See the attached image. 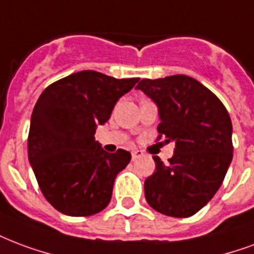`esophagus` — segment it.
<instances>
[{"label": "esophagus", "instance_id": "esophagus-1", "mask_svg": "<svg viewBox=\"0 0 254 254\" xmlns=\"http://www.w3.org/2000/svg\"><path fill=\"white\" fill-rule=\"evenodd\" d=\"M142 156H144V152L142 151H138V149H136V151L132 152L133 160H136V159H138V157H142Z\"/></svg>", "mask_w": 254, "mask_h": 254}]
</instances>
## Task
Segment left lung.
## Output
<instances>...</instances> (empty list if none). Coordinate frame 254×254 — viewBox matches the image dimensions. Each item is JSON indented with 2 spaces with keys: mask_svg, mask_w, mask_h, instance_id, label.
<instances>
[{
  "mask_svg": "<svg viewBox=\"0 0 254 254\" xmlns=\"http://www.w3.org/2000/svg\"><path fill=\"white\" fill-rule=\"evenodd\" d=\"M136 89L159 109L160 137L175 142L170 164L153 157L146 202L164 215L191 217L215 195L232 163L230 116L215 94L187 75L142 79Z\"/></svg>",
  "mask_w": 254,
  "mask_h": 254,
  "instance_id": "1",
  "label": "left lung"
}]
</instances>
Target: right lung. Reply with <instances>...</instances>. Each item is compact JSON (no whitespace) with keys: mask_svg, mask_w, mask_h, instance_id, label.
I'll return each instance as SVG.
<instances>
[{"mask_svg":"<svg viewBox=\"0 0 254 254\" xmlns=\"http://www.w3.org/2000/svg\"><path fill=\"white\" fill-rule=\"evenodd\" d=\"M137 82L87 69L50 84L39 97L31 117L28 159L41 192L58 211L87 217L109 204L114 179L132 156L124 149L103 151L94 134Z\"/></svg>","mask_w":254,"mask_h":254,"instance_id":"obj_1","label":"right lung"}]
</instances>
